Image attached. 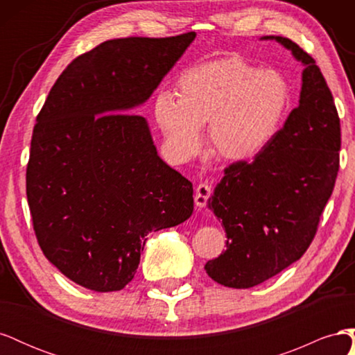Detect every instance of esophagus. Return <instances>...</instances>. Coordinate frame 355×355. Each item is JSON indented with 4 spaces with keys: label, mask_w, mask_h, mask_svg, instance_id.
<instances>
[{
    "label": "esophagus",
    "mask_w": 355,
    "mask_h": 355,
    "mask_svg": "<svg viewBox=\"0 0 355 355\" xmlns=\"http://www.w3.org/2000/svg\"><path fill=\"white\" fill-rule=\"evenodd\" d=\"M211 196V187L209 184H206V182H202V184H200L197 187V192H196V204L197 207H204L207 204L209 198Z\"/></svg>",
    "instance_id": "1"
}]
</instances>
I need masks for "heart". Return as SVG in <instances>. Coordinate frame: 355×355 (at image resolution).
Listing matches in <instances>:
<instances>
[{
	"label": "heart",
	"mask_w": 355,
	"mask_h": 355,
	"mask_svg": "<svg viewBox=\"0 0 355 355\" xmlns=\"http://www.w3.org/2000/svg\"><path fill=\"white\" fill-rule=\"evenodd\" d=\"M176 96L159 92L154 118L178 158L201 146V125L209 123L213 155L245 161L270 144L290 105L287 80L274 69H259L241 58H220L182 71Z\"/></svg>",
	"instance_id": "b5f03b06"
}]
</instances>
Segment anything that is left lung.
I'll return each instance as SVG.
<instances>
[{"label": "left lung", "mask_w": 355, "mask_h": 355, "mask_svg": "<svg viewBox=\"0 0 355 355\" xmlns=\"http://www.w3.org/2000/svg\"><path fill=\"white\" fill-rule=\"evenodd\" d=\"M275 40L304 63L299 106L253 161L225 168L209 207L222 220L227 250L204 266L232 288L266 282L302 257L335 188L340 121L315 60L296 42Z\"/></svg>", "instance_id": "left-lung-1"}]
</instances>
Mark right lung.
I'll return each instance as SVG.
<instances>
[{"instance_id":"add662e5","label":"right lung","mask_w":355,"mask_h":355,"mask_svg":"<svg viewBox=\"0 0 355 355\" xmlns=\"http://www.w3.org/2000/svg\"><path fill=\"white\" fill-rule=\"evenodd\" d=\"M194 32L102 42L73 59L37 115L26 196L42 253L69 280L116 292L151 231L185 222L192 184L157 154L142 105Z\"/></svg>"}]
</instances>
